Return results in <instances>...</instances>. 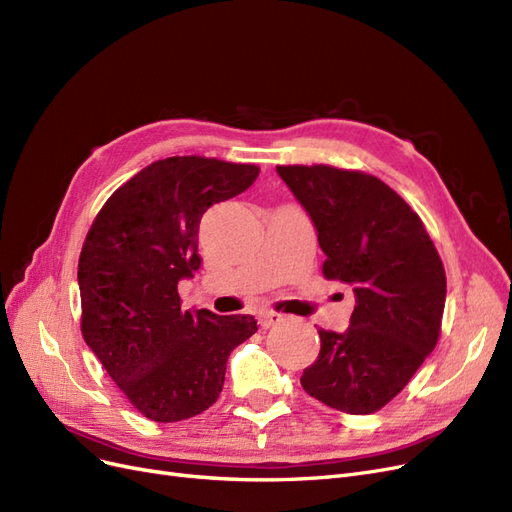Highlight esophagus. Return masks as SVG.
Instances as JSON below:
<instances>
[{
	"label": "esophagus",
	"instance_id": "34e87169",
	"mask_svg": "<svg viewBox=\"0 0 512 512\" xmlns=\"http://www.w3.org/2000/svg\"><path fill=\"white\" fill-rule=\"evenodd\" d=\"M257 318H259V325L263 329H270V327H276V325L282 323V314H276V312H270V310L259 312Z\"/></svg>",
	"mask_w": 512,
	"mask_h": 512
}]
</instances>
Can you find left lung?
<instances>
[{
    "label": "left lung",
    "mask_w": 512,
    "mask_h": 512,
    "mask_svg": "<svg viewBox=\"0 0 512 512\" xmlns=\"http://www.w3.org/2000/svg\"><path fill=\"white\" fill-rule=\"evenodd\" d=\"M312 219L323 274L354 287L342 333L318 329L304 390L337 411L367 415L399 394L437 346L447 280L422 219L377 177L325 164L276 166Z\"/></svg>",
    "instance_id": "obj_1"
}]
</instances>
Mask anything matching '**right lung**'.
<instances>
[{"mask_svg": "<svg viewBox=\"0 0 512 512\" xmlns=\"http://www.w3.org/2000/svg\"><path fill=\"white\" fill-rule=\"evenodd\" d=\"M257 175L255 164L158 160L111 194L86 236L78 263L84 339L149 420L181 422L211 407L230 352L257 331L249 314L183 312L177 293L200 268L202 215Z\"/></svg>", "mask_w": 512, "mask_h": 512, "instance_id": "obj_1", "label": "right lung"}]
</instances>
